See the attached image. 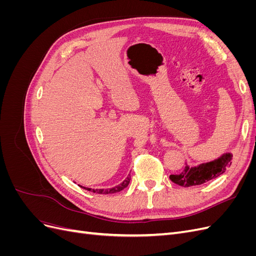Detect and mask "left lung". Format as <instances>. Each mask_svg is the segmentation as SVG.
<instances>
[{
  "label": "left lung",
  "instance_id": "1",
  "mask_svg": "<svg viewBox=\"0 0 256 256\" xmlns=\"http://www.w3.org/2000/svg\"><path fill=\"white\" fill-rule=\"evenodd\" d=\"M232 158H233V154L226 152L218 159L198 166H189L186 164L180 174L170 175V180L182 187L202 184L226 172V170L232 164Z\"/></svg>",
  "mask_w": 256,
  "mask_h": 256
}]
</instances>
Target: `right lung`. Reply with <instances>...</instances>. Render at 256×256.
I'll return each mask as SVG.
<instances>
[{
  "mask_svg": "<svg viewBox=\"0 0 256 256\" xmlns=\"http://www.w3.org/2000/svg\"><path fill=\"white\" fill-rule=\"evenodd\" d=\"M130 178H131V176L128 175L126 177V180H124L122 184L115 186V187L110 188V189H90V188H85V187H82V188L86 189L88 191H92L94 193H98V194H110V193H116V192L122 191V189H125L130 182Z\"/></svg>",
  "mask_w": 256,
  "mask_h": 256,
  "instance_id": "add662e5",
  "label": "right lung"
}]
</instances>
